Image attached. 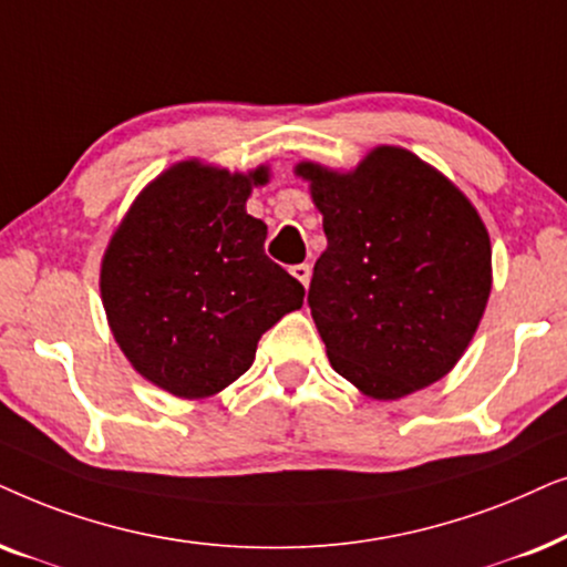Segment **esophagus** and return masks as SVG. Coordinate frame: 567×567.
I'll return each instance as SVG.
<instances>
[{"label":"esophagus","mask_w":567,"mask_h":567,"mask_svg":"<svg viewBox=\"0 0 567 567\" xmlns=\"http://www.w3.org/2000/svg\"><path fill=\"white\" fill-rule=\"evenodd\" d=\"M290 275L296 277L303 288H308V282H311V267H308V264H296V267H290Z\"/></svg>","instance_id":"1"}]
</instances>
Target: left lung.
I'll use <instances>...</instances> for the list:
<instances>
[{
    "label": "left lung",
    "mask_w": 567,
    "mask_h": 567,
    "mask_svg": "<svg viewBox=\"0 0 567 567\" xmlns=\"http://www.w3.org/2000/svg\"><path fill=\"white\" fill-rule=\"evenodd\" d=\"M327 251L308 306L331 368L360 394L402 399L454 371L493 288V248L464 192L404 147L352 171L303 161Z\"/></svg>",
    "instance_id": "obj_1"
}]
</instances>
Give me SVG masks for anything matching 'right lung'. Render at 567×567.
<instances>
[{
	"instance_id": "add662e5",
	"label": "right lung",
	"mask_w": 567,
	"mask_h": 567,
	"mask_svg": "<svg viewBox=\"0 0 567 567\" xmlns=\"http://www.w3.org/2000/svg\"><path fill=\"white\" fill-rule=\"evenodd\" d=\"M269 168L171 165L142 188L101 261L111 334L142 379L207 399L251 368L261 334L303 306V285L264 254L246 213Z\"/></svg>"
}]
</instances>
